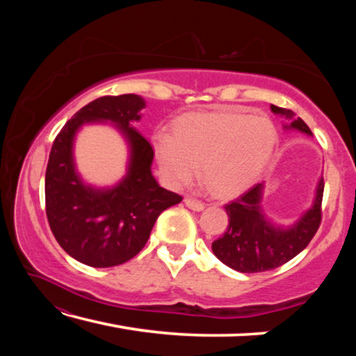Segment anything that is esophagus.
Instances as JSON below:
<instances>
[{
  "mask_svg": "<svg viewBox=\"0 0 356 356\" xmlns=\"http://www.w3.org/2000/svg\"><path fill=\"white\" fill-rule=\"evenodd\" d=\"M184 202H185L186 207L195 210V212H202V210H204V204L201 201L193 200V197H185Z\"/></svg>",
  "mask_w": 356,
  "mask_h": 356,
  "instance_id": "1",
  "label": "esophagus"
}]
</instances>
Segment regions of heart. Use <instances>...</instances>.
I'll return each mask as SVG.
<instances>
[{
	"label": "heart",
	"instance_id": "b5f03b06",
	"mask_svg": "<svg viewBox=\"0 0 356 356\" xmlns=\"http://www.w3.org/2000/svg\"><path fill=\"white\" fill-rule=\"evenodd\" d=\"M154 149L165 177L188 185L202 170L212 195L221 200L242 195L267 168L278 141L268 116L240 106H220L176 120L172 136L159 131Z\"/></svg>",
	"mask_w": 356,
	"mask_h": 356
}]
</instances>
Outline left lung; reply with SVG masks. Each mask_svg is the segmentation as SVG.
Listing matches in <instances>:
<instances>
[{
	"mask_svg": "<svg viewBox=\"0 0 356 356\" xmlns=\"http://www.w3.org/2000/svg\"><path fill=\"white\" fill-rule=\"evenodd\" d=\"M270 108L287 120L286 130H298L312 136L305 120L295 118L293 111L275 105ZM262 196L264 182L226 204L229 226L222 237L212 243L213 254L237 272L259 273L281 267L308 246L321 226L323 177L318 179L312 206L291 226L275 225L264 213Z\"/></svg>",
	"mask_w": 356,
	"mask_h": 356,
	"instance_id": "left-lung-1",
	"label": "left lung"
}]
</instances>
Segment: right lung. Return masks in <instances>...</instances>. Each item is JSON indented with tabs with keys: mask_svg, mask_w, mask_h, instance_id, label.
<instances>
[{
	"mask_svg": "<svg viewBox=\"0 0 356 356\" xmlns=\"http://www.w3.org/2000/svg\"><path fill=\"white\" fill-rule=\"evenodd\" d=\"M146 102L136 94L105 95L83 106L53 141L45 172V209L61 248L95 268L130 261L147 243L159 215L182 196L160 186L152 176L154 149L131 122ZM110 122L128 141V174L113 187L97 189L76 171L74 136L84 123Z\"/></svg>",
	"mask_w": 356,
	"mask_h": 356,
	"instance_id": "add662e5",
	"label": "right lung"
}]
</instances>
